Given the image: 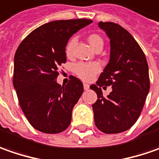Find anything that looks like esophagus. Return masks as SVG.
Segmentation results:
<instances>
[{"mask_svg": "<svg viewBox=\"0 0 159 159\" xmlns=\"http://www.w3.org/2000/svg\"><path fill=\"white\" fill-rule=\"evenodd\" d=\"M84 89L85 90H88L90 89V85L87 84H84Z\"/></svg>", "mask_w": 159, "mask_h": 159, "instance_id": "obj_1", "label": "esophagus"}]
</instances>
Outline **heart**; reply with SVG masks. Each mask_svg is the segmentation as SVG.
<instances>
[{"label": "heart", "mask_w": 159, "mask_h": 159, "mask_svg": "<svg viewBox=\"0 0 159 159\" xmlns=\"http://www.w3.org/2000/svg\"><path fill=\"white\" fill-rule=\"evenodd\" d=\"M88 42L95 51L98 48H102L104 41L98 34H90L87 38ZM76 44V39H70L66 47H65V54L67 57H72L74 53V47ZM100 71V65L98 62H79L75 64L74 67V72L75 75L84 81H90L93 76Z\"/></svg>", "instance_id": "heart-1"}]
</instances>
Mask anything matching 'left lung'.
I'll use <instances>...</instances> for the list:
<instances>
[{
    "instance_id": "1",
    "label": "left lung",
    "mask_w": 159,
    "mask_h": 159,
    "mask_svg": "<svg viewBox=\"0 0 159 159\" xmlns=\"http://www.w3.org/2000/svg\"><path fill=\"white\" fill-rule=\"evenodd\" d=\"M110 39V60L96 84L90 88L98 95L92 105L97 128L106 134L129 129L139 118L150 90L149 68L144 53L133 36L120 25L99 22ZM111 86L107 97L101 87Z\"/></svg>"
}]
</instances>
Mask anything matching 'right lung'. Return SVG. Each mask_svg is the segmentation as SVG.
<instances>
[{
  "label": "right lung",
  "instance_id": "right-lung-1",
  "mask_svg": "<svg viewBox=\"0 0 159 159\" xmlns=\"http://www.w3.org/2000/svg\"><path fill=\"white\" fill-rule=\"evenodd\" d=\"M90 19L57 20L39 26L21 42L14 58L13 84L19 105L30 124L47 134L64 131L84 91L83 83L71 75L57 84L58 69L66 62L65 47L70 37Z\"/></svg>",
  "mask_w": 159,
  "mask_h": 159
}]
</instances>
